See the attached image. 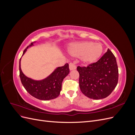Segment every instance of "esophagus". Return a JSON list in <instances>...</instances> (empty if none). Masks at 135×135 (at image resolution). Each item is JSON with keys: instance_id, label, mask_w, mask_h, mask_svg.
<instances>
[{"instance_id": "esophagus-1", "label": "esophagus", "mask_w": 135, "mask_h": 135, "mask_svg": "<svg viewBox=\"0 0 135 135\" xmlns=\"http://www.w3.org/2000/svg\"><path fill=\"white\" fill-rule=\"evenodd\" d=\"M76 65H75L74 62H70L69 64V69H70V70H75V69H76Z\"/></svg>"}]
</instances>
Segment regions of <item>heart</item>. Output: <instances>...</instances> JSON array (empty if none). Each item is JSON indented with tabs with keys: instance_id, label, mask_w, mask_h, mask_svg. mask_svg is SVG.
I'll list each match as a JSON object with an SVG mask.
<instances>
[{
	"instance_id": "obj_1",
	"label": "heart",
	"mask_w": 135,
	"mask_h": 135,
	"mask_svg": "<svg viewBox=\"0 0 135 135\" xmlns=\"http://www.w3.org/2000/svg\"><path fill=\"white\" fill-rule=\"evenodd\" d=\"M103 51L102 45L91 42L73 43L69 47L70 54L75 57H80L84 63L90 64L95 62Z\"/></svg>"
}]
</instances>
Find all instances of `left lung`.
Wrapping results in <instances>:
<instances>
[{"mask_svg":"<svg viewBox=\"0 0 135 135\" xmlns=\"http://www.w3.org/2000/svg\"><path fill=\"white\" fill-rule=\"evenodd\" d=\"M79 74L80 91L95 100L110 95L118 81V68L115 57L109 49L97 62L76 68Z\"/></svg>","mask_w":135,"mask_h":135,"instance_id":"8db88e82","label":"left lung"}]
</instances>
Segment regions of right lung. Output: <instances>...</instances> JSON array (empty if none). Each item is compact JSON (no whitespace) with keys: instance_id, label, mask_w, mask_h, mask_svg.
Returning <instances> with one entry per match:
<instances>
[{"instance_id":"1","label":"right lung","mask_w":135,"mask_h":135,"mask_svg":"<svg viewBox=\"0 0 135 135\" xmlns=\"http://www.w3.org/2000/svg\"><path fill=\"white\" fill-rule=\"evenodd\" d=\"M33 45L31 43L23 51L25 54L28 47ZM20 60L19 62L20 77L21 83L27 92L39 100H50L57 97L61 90L63 79L69 73V64L67 63L64 66L59 67L48 76L42 80L36 81L32 80L23 74L20 66Z\"/></svg>"}]
</instances>
